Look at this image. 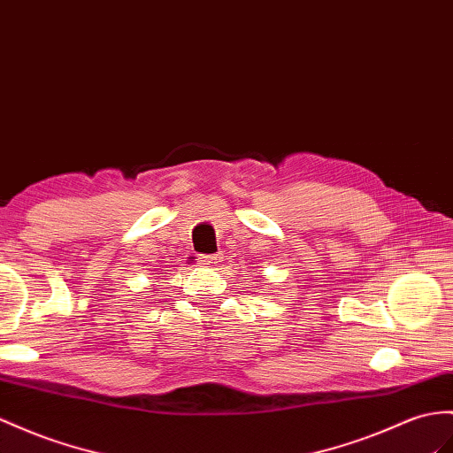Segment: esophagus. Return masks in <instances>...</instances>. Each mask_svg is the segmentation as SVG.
Listing matches in <instances>:
<instances>
[{"instance_id": "esophagus-1", "label": "esophagus", "mask_w": 453, "mask_h": 453, "mask_svg": "<svg viewBox=\"0 0 453 453\" xmlns=\"http://www.w3.org/2000/svg\"><path fill=\"white\" fill-rule=\"evenodd\" d=\"M216 260H218V257H214V254H206V257L199 258V262L203 265H212V264H216Z\"/></svg>"}]
</instances>
